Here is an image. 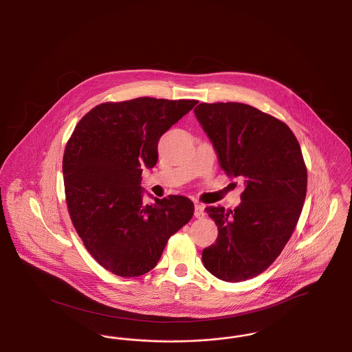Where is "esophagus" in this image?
Listing matches in <instances>:
<instances>
[{
    "instance_id": "esophagus-1",
    "label": "esophagus",
    "mask_w": 352,
    "mask_h": 352,
    "mask_svg": "<svg viewBox=\"0 0 352 352\" xmlns=\"http://www.w3.org/2000/svg\"><path fill=\"white\" fill-rule=\"evenodd\" d=\"M204 217H206L204 207L201 206V203H195V218L203 219Z\"/></svg>"
}]
</instances>
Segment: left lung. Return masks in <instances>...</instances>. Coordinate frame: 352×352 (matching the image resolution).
<instances>
[{"label":"left lung","mask_w":352,"mask_h":352,"mask_svg":"<svg viewBox=\"0 0 352 352\" xmlns=\"http://www.w3.org/2000/svg\"><path fill=\"white\" fill-rule=\"evenodd\" d=\"M194 112L221 168L247 184L234 211L206 208L219 234L201 261L219 280L245 281L273 264L298 223L307 188L301 146L285 122L248 104L201 102Z\"/></svg>","instance_id":"obj_1"}]
</instances>
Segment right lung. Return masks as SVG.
I'll use <instances>...</instances> for the list:
<instances>
[{
	"label": "right lung",
	"mask_w": 352,
	"mask_h": 352,
	"mask_svg": "<svg viewBox=\"0 0 352 352\" xmlns=\"http://www.w3.org/2000/svg\"><path fill=\"white\" fill-rule=\"evenodd\" d=\"M197 100L137 98L102 102L75 126L63 154L71 221L101 267L138 277L157 265L171 234L194 215L182 195L142 201V168L158 161L160 137Z\"/></svg>",
	"instance_id": "right-lung-1"
}]
</instances>
